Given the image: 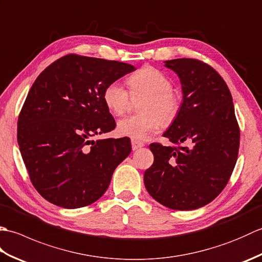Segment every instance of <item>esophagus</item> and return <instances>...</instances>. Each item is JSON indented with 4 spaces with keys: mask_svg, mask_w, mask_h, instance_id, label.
<instances>
[{
    "mask_svg": "<svg viewBox=\"0 0 262 262\" xmlns=\"http://www.w3.org/2000/svg\"><path fill=\"white\" fill-rule=\"evenodd\" d=\"M143 146H144V144L142 142L136 141V140H132V148H133V151H136V149L141 148Z\"/></svg>",
    "mask_w": 262,
    "mask_h": 262,
    "instance_id": "1",
    "label": "esophagus"
}]
</instances>
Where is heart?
<instances>
[{
    "mask_svg": "<svg viewBox=\"0 0 262 262\" xmlns=\"http://www.w3.org/2000/svg\"><path fill=\"white\" fill-rule=\"evenodd\" d=\"M130 94L134 98L146 96L142 103V115L129 116L118 121L119 135L132 140L143 141L157 133L161 120L169 121L174 116L178 101L172 92L173 84L163 72L146 66L135 72L127 79ZM119 82H111L103 91L105 107L115 116L124 115L129 109L132 97ZM160 118L159 119L158 117Z\"/></svg>",
    "mask_w": 262,
    "mask_h": 262,
    "instance_id": "1",
    "label": "heart"
}]
</instances>
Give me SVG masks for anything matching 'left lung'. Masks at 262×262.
I'll return each instance as SVG.
<instances>
[{"label":"left lung","instance_id":"1","mask_svg":"<svg viewBox=\"0 0 262 262\" xmlns=\"http://www.w3.org/2000/svg\"><path fill=\"white\" fill-rule=\"evenodd\" d=\"M164 66L179 77L182 103L163 134L173 146L149 145L154 162L144 183L165 207L192 210L209 204L227 185L240 129L231 92L213 68L192 58L165 60ZM179 143L185 145L177 148Z\"/></svg>","mask_w":262,"mask_h":262}]
</instances>
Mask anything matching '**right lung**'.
I'll use <instances>...</instances> for the list:
<instances>
[{"instance_id":"right-lung-1","label":"right lung","mask_w":262,"mask_h":262,"mask_svg":"<svg viewBox=\"0 0 262 262\" xmlns=\"http://www.w3.org/2000/svg\"><path fill=\"white\" fill-rule=\"evenodd\" d=\"M135 70L117 60L71 54L36 79L18 119V144L33 187L49 203L84 207L108 189L115 169L132 151L130 141L89 137L116 127L103 91Z\"/></svg>"}]
</instances>
